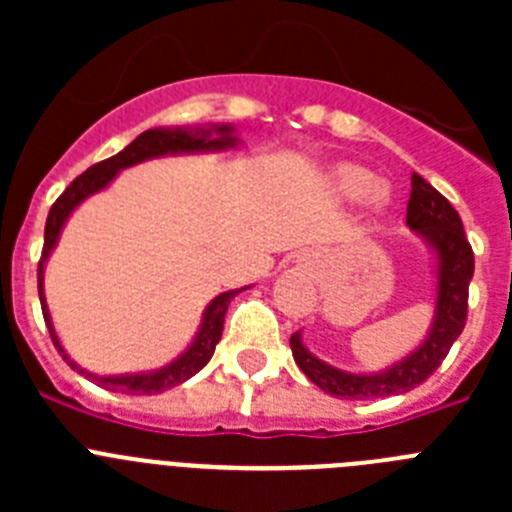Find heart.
<instances>
[{
    "instance_id": "heart-1",
    "label": "heart",
    "mask_w": 512,
    "mask_h": 512,
    "mask_svg": "<svg viewBox=\"0 0 512 512\" xmlns=\"http://www.w3.org/2000/svg\"><path fill=\"white\" fill-rule=\"evenodd\" d=\"M336 187L348 200H366L372 197L377 205L384 202V189H379V179L364 166H341L336 171Z\"/></svg>"
}]
</instances>
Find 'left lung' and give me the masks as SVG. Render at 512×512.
Here are the masks:
<instances>
[{
    "mask_svg": "<svg viewBox=\"0 0 512 512\" xmlns=\"http://www.w3.org/2000/svg\"><path fill=\"white\" fill-rule=\"evenodd\" d=\"M408 225L436 248L438 256V305L431 336L425 338L418 351H413L408 359H402L387 372L348 374L315 359L302 346L300 333H292L289 346H292L297 366L310 382L318 384L328 395L341 397V400H369V397H390L415 390L443 364V359L449 356V348L467 325L474 251L464 235L459 212L420 174H413Z\"/></svg>",
    "mask_w": 512,
    "mask_h": 512,
    "instance_id": "1",
    "label": "left lung"
}]
</instances>
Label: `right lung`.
<instances>
[{"label":"right lung","mask_w":512,"mask_h":512,"mask_svg":"<svg viewBox=\"0 0 512 512\" xmlns=\"http://www.w3.org/2000/svg\"><path fill=\"white\" fill-rule=\"evenodd\" d=\"M228 146H235V138L230 135L228 125L217 128V138H210V133H187V130H146V133H140L128 148H122L117 156L104 158V161L94 164L92 169H87L81 176H76L74 182L63 189L61 197L53 202L51 212H48V220H45L43 256H40L38 261L40 307H43L45 325H48V330H51V341L53 346L58 348V354L69 361L76 372L87 374V377L92 379V382H97L99 387H107V390L112 392H125V395H158V392L171 390V387H176V384L187 382V379L200 372L202 366H205L207 361L212 359V354H215L217 341H220V336H223V323H225L228 302L233 300L241 289H238V292H223V295H217L215 300L210 302V307H207L205 312V320H202L200 333H197V338L192 341V346H189L179 359L171 361L169 366H164V369H158V372H151V374H128V377H97V374L84 372L81 366H76L74 361L66 356V351H63L61 343H58L56 330H53L51 315H48V307H45V297H43V264L45 259H48L51 248L56 246L58 233H61L66 217L71 215V210H74L81 200H87L89 194L107 187V184L112 182V176H115L120 169H128V166L140 164V161H146V158L164 156V153L215 151V148H228Z\"/></svg>","instance_id":"obj_1"}]
</instances>
